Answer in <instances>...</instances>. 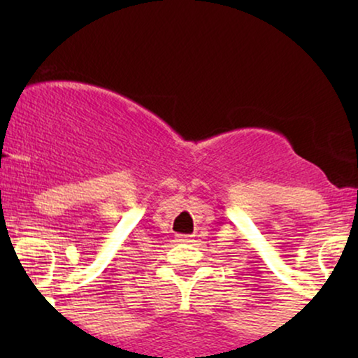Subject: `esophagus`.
<instances>
[{
  "instance_id": "obj_1",
  "label": "esophagus",
  "mask_w": 358,
  "mask_h": 358,
  "mask_svg": "<svg viewBox=\"0 0 358 358\" xmlns=\"http://www.w3.org/2000/svg\"><path fill=\"white\" fill-rule=\"evenodd\" d=\"M176 239H178L179 243H192L194 236H192V234H178Z\"/></svg>"
}]
</instances>
